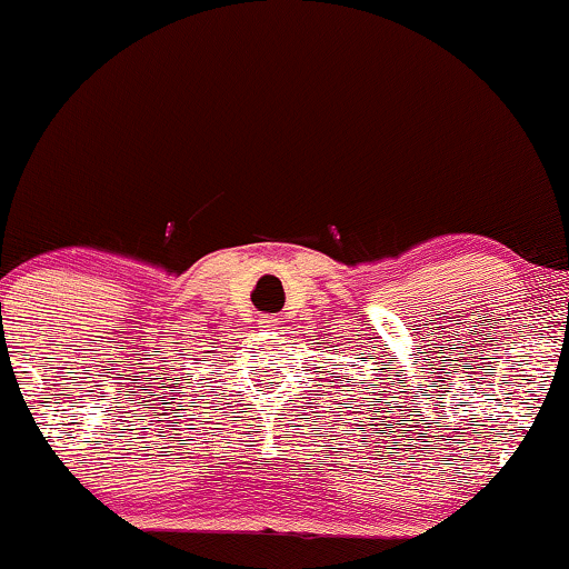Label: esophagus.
<instances>
[{
  "mask_svg": "<svg viewBox=\"0 0 569 569\" xmlns=\"http://www.w3.org/2000/svg\"><path fill=\"white\" fill-rule=\"evenodd\" d=\"M258 323H261L263 329H277L279 327V319H277V316H271V313H263L261 319H258Z\"/></svg>",
  "mask_w": 569,
  "mask_h": 569,
  "instance_id": "1",
  "label": "esophagus"
}]
</instances>
